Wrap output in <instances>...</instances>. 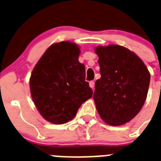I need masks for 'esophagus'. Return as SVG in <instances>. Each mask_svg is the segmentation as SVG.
I'll use <instances>...</instances> for the list:
<instances>
[{
    "label": "esophagus",
    "instance_id": "1",
    "mask_svg": "<svg viewBox=\"0 0 161 161\" xmlns=\"http://www.w3.org/2000/svg\"><path fill=\"white\" fill-rule=\"evenodd\" d=\"M89 85H90V87L91 89L94 88V82H93V81H91V82H90V83H89Z\"/></svg>",
    "mask_w": 161,
    "mask_h": 161
}]
</instances>
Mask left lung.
<instances>
[{"label":"left lung","mask_w":161,"mask_h":161,"mask_svg":"<svg viewBox=\"0 0 161 161\" xmlns=\"http://www.w3.org/2000/svg\"><path fill=\"white\" fill-rule=\"evenodd\" d=\"M95 53L101 75L95 82L93 93L97 110L106 124L124 125L142 108L150 73L142 60L124 46H97Z\"/></svg>","instance_id":"1"}]
</instances>
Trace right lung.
Wrapping results in <instances>:
<instances>
[{
  "mask_svg": "<svg viewBox=\"0 0 161 161\" xmlns=\"http://www.w3.org/2000/svg\"><path fill=\"white\" fill-rule=\"evenodd\" d=\"M80 48L71 42L51 45L34 66L30 90L42 116L64 124L75 116L93 91L85 81V66L79 63Z\"/></svg>",
  "mask_w": 161,
  "mask_h": 161,
  "instance_id": "1",
  "label": "right lung"
}]
</instances>
